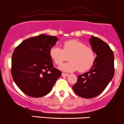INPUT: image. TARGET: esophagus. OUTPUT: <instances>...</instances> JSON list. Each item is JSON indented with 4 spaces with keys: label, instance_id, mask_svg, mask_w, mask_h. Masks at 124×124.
I'll return each mask as SVG.
<instances>
[{
    "label": "esophagus",
    "instance_id": "34e87169",
    "mask_svg": "<svg viewBox=\"0 0 124 124\" xmlns=\"http://www.w3.org/2000/svg\"><path fill=\"white\" fill-rule=\"evenodd\" d=\"M62 76H63V77H65V76H68V74L64 73V72H62Z\"/></svg>",
    "mask_w": 124,
    "mask_h": 124
}]
</instances>
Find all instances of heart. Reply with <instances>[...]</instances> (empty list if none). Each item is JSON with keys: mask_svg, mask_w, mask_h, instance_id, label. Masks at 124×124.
Listing matches in <instances>:
<instances>
[{"mask_svg": "<svg viewBox=\"0 0 124 124\" xmlns=\"http://www.w3.org/2000/svg\"><path fill=\"white\" fill-rule=\"evenodd\" d=\"M50 56L55 64L59 65L67 61L69 57L70 62L63 63L60 69L65 72L78 70L83 72L92 67L95 61V54L91 47L78 40L70 39L63 43V48L54 46L50 50Z\"/></svg>", "mask_w": 124, "mask_h": 124, "instance_id": "heart-1", "label": "heart"}]
</instances>
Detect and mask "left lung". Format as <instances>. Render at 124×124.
Masks as SVG:
<instances>
[{"label":"left lung","mask_w":124,"mask_h":124,"mask_svg":"<svg viewBox=\"0 0 124 124\" xmlns=\"http://www.w3.org/2000/svg\"><path fill=\"white\" fill-rule=\"evenodd\" d=\"M89 42L97 57L91 69L77 76V82L72 86L75 93L84 98H94L100 94L115 74L114 54L109 46L92 35Z\"/></svg>","instance_id":"obj_1"}]
</instances>
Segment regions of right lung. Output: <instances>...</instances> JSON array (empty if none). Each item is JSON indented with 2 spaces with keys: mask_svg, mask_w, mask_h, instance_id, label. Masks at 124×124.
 <instances>
[{
  "mask_svg": "<svg viewBox=\"0 0 124 124\" xmlns=\"http://www.w3.org/2000/svg\"><path fill=\"white\" fill-rule=\"evenodd\" d=\"M57 37L41 34L21 42L13 52L11 75L27 95L39 98L49 93L62 72L53 67L50 50Z\"/></svg>",
  "mask_w": 124,
  "mask_h": 124,
  "instance_id": "obj_1",
  "label": "right lung"
}]
</instances>
